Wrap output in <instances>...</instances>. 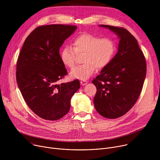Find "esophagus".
Here are the masks:
<instances>
[{"label": "esophagus", "mask_w": 160, "mask_h": 160, "mask_svg": "<svg viewBox=\"0 0 160 160\" xmlns=\"http://www.w3.org/2000/svg\"><path fill=\"white\" fill-rule=\"evenodd\" d=\"M80 83L82 85H85L87 83V80H82V81H80Z\"/></svg>", "instance_id": "34e87169"}]
</instances>
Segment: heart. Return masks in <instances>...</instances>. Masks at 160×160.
Returning a JSON list of instances; mask_svg holds the SVG:
<instances>
[{"label": "heart", "mask_w": 160, "mask_h": 160, "mask_svg": "<svg viewBox=\"0 0 160 160\" xmlns=\"http://www.w3.org/2000/svg\"><path fill=\"white\" fill-rule=\"evenodd\" d=\"M72 45H65L61 51L60 58L66 66L72 69L76 64L77 54H84V64L70 72L72 78L82 80L92 76L97 68L101 70L106 67L116 52V45L111 38H100L90 33L78 36L73 40Z\"/></svg>", "instance_id": "1"}]
</instances>
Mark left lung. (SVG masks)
<instances>
[{
    "label": "left lung",
    "mask_w": 160,
    "mask_h": 160,
    "mask_svg": "<svg viewBox=\"0 0 160 160\" xmlns=\"http://www.w3.org/2000/svg\"><path fill=\"white\" fill-rule=\"evenodd\" d=\"M120 38L118 50L93 83L97 92L96 109L105 118L115 119L126 114L138 101L146 75V61L138 40L123 27L101 25Z\"/></svg>",
    "instance_id": "8db88e82"
}]
</instances>
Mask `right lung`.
Masks as SVG:
<instances>
[{"label": "right lung", "mask_w": 160, "mask_h": 160, "mask_svg": "<svg viewBox=\"0 0 160 160\" xmlns=\"http://www.w3.org/2000/svg\"><path fill=\"white\" fill-rule=\"evenodd\" d=\"M76 29L69 25L38 27L27 37L19 54L16 75L18 87L28 107L44 120L63 117L80 87L78 80L58 84L68 74L59 49Z\"/></svg>", "instance_id": "add662e5"}]
</instances>
